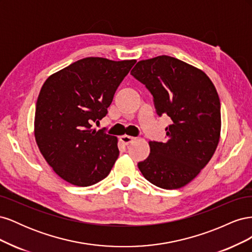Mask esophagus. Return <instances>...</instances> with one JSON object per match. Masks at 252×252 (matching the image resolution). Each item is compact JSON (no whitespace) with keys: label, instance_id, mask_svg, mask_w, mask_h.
I'll list each match as a JSON object with an SVG mask.
<instances>
[{"label":"esophagus","instance_id":"34e87169","mask_svg":"<svg viewBox=\"0 0 252 252\" xmlns=\"http://www.w3.org/2000/svg\"><path fill=\"white\" fill-rule=\"evenodd\" d=\"M121 142L123 143L124 145H129L130 143H132L135 139L133 138V136H129V135H122L120 138Z\"/></svg>","mask_w":252,"mask_h":252}]
</instances>
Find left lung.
I'll return each instance as SVG.
<instances>
[{
	"instance_id": "left-lung-1",
	"label": "left lung",
	"mask_w": 252,
	"mask_h": 252,
	"mask_svg": "<svg viewBox=\"0 0 252 252\" xmlns=\"http://www.w3.org/2000/svg\"><path fill=\"white\" fill-rule=\"evenodd\" d=\"M131 75L154 96L157 113L167 114V142H149L150 155L138 164L144 178L163 189L191 182L208 164L220 133L217 89L202 70L168 56L143 60Z\"/></svg>"
}]
</instances>
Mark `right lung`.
Returning a JSON list of instances; mask_svg holds the SVG:
<instances>
[{
	"label": "right lung",
	"mask_w": 252,
	"mask_h": 252,
	"mask_svg": "<svg viewBox=\"0 0 252 252\" xmlns=\"http://www.w3.org/2000/svg\"><path fill=\"white\" fill-rule=\"evenodd\" d=\"M135 62L85 58L45 81L35 106L34 136L60 178L86 187L109 174L120 154L118 139L91 127L107 114Z\"/></svg>",
	"instance_id": "right-lung-1"
}]
</instances>
